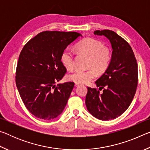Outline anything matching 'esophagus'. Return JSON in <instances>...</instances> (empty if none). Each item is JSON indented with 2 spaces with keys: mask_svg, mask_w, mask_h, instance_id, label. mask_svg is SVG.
Masks as SVG:
<instances>
[{
  "mask_svg": "<svg viewBox=\"0 0 150 150\" xmlns=\"http://www.w3.org/2000/svg\"><path fill=\"white\" fill-rule=\"evenodd\" d=\"M81 84H80V83H75V86H79Z\"/></svg>",
  "mask_w": 150,
  "mask_h": 150,
  "instance_id": "34e87169",
  "label": "esophagus"
}]
</instances>
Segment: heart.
Segmentation results:
<instances>
[{"label":"heart","mask_w":150,"mask_h":150,"mask_svg":"<svg viewBox=\"0 0 150 150\" xmlns=\"http://www.w3.org/2000/svg\"><path fill=\"white\" fill-rule=\"evenodd\" d=\"M80 52L90 57L87 71L77 70L67 76V79L80 84L89 83L96 77V71L103 73L108 69L112 60V52L102 42L93 38L81 40L76 45ZM61 62L68 70H72L75 66L74 53L70 48H65L61 54Z\"/></svg>","instance_id":"obj_1"}]
</instances>
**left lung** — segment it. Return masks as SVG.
Returning <instances> with one entry per match:
<instances>
[{"mask_svg":"<svg viewBox=\"0 0 150 150\" xmlns=\"http://www.w3.org/2000/svg\"><path fill=\"white\" fill-rule=\"evenodd\" d=\"M94 34L105 35L109 40L112 48V60L95 82L98 90L87 87L85 104L94 117L112 120L122 115L133 100L138 86V64L130 44L116 32L96 30ZM101 90L103 93H100Z\"/></svg>","mask_w":150,"mask_h":150,"instance_id":"obj_1","label":"left lung"}]
</instances>
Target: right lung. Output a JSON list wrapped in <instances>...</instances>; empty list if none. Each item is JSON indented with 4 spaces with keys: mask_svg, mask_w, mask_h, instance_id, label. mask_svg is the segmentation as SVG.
<instances>
[{
    "mask_svg": "<svg viewBox=\"0 0 150 150\" xmlns=\"http://www.w3.org/2000/svg\"><path fill=\"white\" fill-rule=\"evenodd\" d=\"M79 36L75 32L44 31L29 40L20 52L16 84L25 106L35 117L50 120L62 113L74 83L55 85L67 69L61 54Z\"/></svg>",
    "mask_w": 150,
    "mask_h": 150,
    "instance_id": "add662e5",
    "label": "right lung"
}]
</instances>
